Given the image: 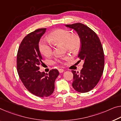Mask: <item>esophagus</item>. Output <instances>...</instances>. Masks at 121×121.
<instances>
[{
	"label": "esophagus",
	"instance_id": "1",
	"mask_svg": "<svg viewBox=\"0 0 121 121\" xmlns=\"http://www.w3.org/2000/svg\"><path fill=\"white\" fill-rule=\"evenodd\" d=\"M64 70L63 69H61V68H60V69H59V72H60V73H62V72H64Z\"/></svg>",
	"mask_w": 121,
	"mask_h": 121
}]
</instances>
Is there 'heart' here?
Listing matches in <instances>:
<instances>
[{
    "mask_svg": "<svg viewBox=\"0 0 121 121\" xmlns=\"http://www.w3.org/2000/svg\"><path fill=\"white\" fill-rule=\"evenodd\" d=\"M48 39L54 45H64L67 51L73 54L78 53L82 44L79 35L72 34L69 30L64 29H57L50 32L48 36ZM39 49L41 54L45 57H49L53 53V48L51 45L43 40L39 41ZM69 59V57L66 55L61 59H56V62L62 63Z\"/></svg>",
    "mask_w": 121,
    "mask_h": 121,
    "instance_id": "obj_1",
    "label": "heart"
}]
</instances>
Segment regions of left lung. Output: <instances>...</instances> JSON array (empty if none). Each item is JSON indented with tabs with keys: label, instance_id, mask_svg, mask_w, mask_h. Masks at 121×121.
<instances>
[{
	"label": "left lung",
	"instance_id": "1",
	"mask_svg": "<svg viewBox=\"0 0 121 121\" xmlns=\"http://www.w3.org/2000/svg\"><path fill=\"white\" fill-rule=\"evenodd\" d=\"M66 27L74 30L81 39L79 61H84L80 72L72 70V86L75 91L85 93L93 89L99 81L104 67V55L100 39L95 32L87 26L77 23Z\"/></svg>",
	"mask_w": 121,
	"mask_h": 121
}]
</instances>
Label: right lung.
<instances>
[{"label": "right lung", "mask_w": 121, "mask_h": 121, "mask_svg": "<svg viewBox=\"0 0 121 121\" xmlns=\"http://www.w3.org/2000/svg\"><path fill=\"white\" fill-rule=\"evenodd\" d=\"M47 29L36 30L29 34L22 41L17 56V68L19 77L30 92L40 97L51 95L55 89V81L58 77L57 69H52L49 73L41 72L39 66L42 57L39 43Z\"/></svg>", "instance_id": "right-lung-1"}]
</instances>
